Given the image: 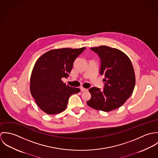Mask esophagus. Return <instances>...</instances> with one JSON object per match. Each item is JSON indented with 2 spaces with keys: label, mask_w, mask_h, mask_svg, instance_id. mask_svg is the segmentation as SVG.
Masks as SVG:
<instances>
[{
  "label": "esophagus",
  "mask_w": 158,
  "mask_h": 158,
  "mask_svg": "<svg viewBox=\"0 0 158 158\" xmlns=\"http://www.w3.org/2000/svg\"><path fill=\"white\" fill-rule=\"evenodd\" d=\"M80 89H81V92H85V91L88 90V89H86V88H81Z\"/></svg>",
  "instance_id": "obj_1"
}]
</instances>
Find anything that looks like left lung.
<instances>
[{"label":"left lung","mask_w":158,"mask_h":158,"mask_svg":"<svg viewBox=\"0 0 158 158\" xmlns=\"http://www.w3.org/2000/svg\"><path fill=\"white\" fill-rule=\"evenodd\" d=\"M101 60L100 74L105 76L104 89L91 88L89 106L109 112L123 105L131 95L135 78L134 68L129 57L121 50L106 45L91 47Z\"/></svg>","instance_id":"obj_1"}]
</instances>
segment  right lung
Returning a JSON list of instances; mask_svg holds the SVG:
<instances>
[{
    "label": "right lung",
    "instance_id": "right-lung-1",
    "mask_svg": "<svg viewBox=\"0 0 158 158\" xmlns=\"http://www.w3.org/2000/svg\"><path fill=\"white\" fill-rule=\"evenodd\" d=\"M86 47L62 48L49 50L41 55L33 68L30 90L37 105L44 113L53 115L66 108L69 98L78 93L61 80L68 77L75 60Z\"/></svg>",
    "mask_w": 158,
    "mask_h": 158
}]
</instances>
